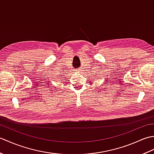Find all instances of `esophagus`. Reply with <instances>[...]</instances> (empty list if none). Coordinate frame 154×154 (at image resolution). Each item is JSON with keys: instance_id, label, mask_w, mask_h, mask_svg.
I'll use <instances>...</instances> for the list:
<instances>
[{"instance_id": "esophagus-1", "label": "esophagus", "mask_w": 154, "mask_h": 154, "mask_svg": "<svg viewBox=\"0 0 154 154\" xmlns=\"http://www.w3.org/2000/svg\"><path fill=\"white\" fill-rule=\"evenodd\" d=\"M77 71H79V69H77Z\"/></svg>"}]
</instances>
